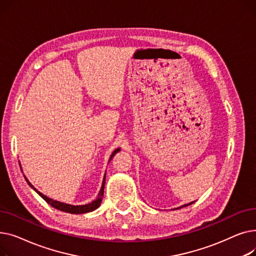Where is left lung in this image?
I'll list each match as a JSON object with an SVG mask.
<instances>
[{
    "mask_svg": "<svg viewBox=\"0 0 256 256\" xmlns=\"http://www.w3.org/2000/svg\"><path fill=\"white\" fill-rule=\"evenodd\" d=\"M195 201H192V202H190V204H184V206H180V208H174V210H178V208H184V206H191L192 204H194Z\"/></svg>",
    "mask_w": 256,
    "mask_h": 256,
    "instance_id": "8db88e82",
    "label": "left lung"
}]
</instances>
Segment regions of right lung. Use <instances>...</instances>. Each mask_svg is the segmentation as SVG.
Masks as SVG:
<instances>
[{
	"label": "right lung",
	"mask_w": 256,
	"mask_h": 256,
	"mask_svg": "<svg viewBox=\"0 0 256 256\" xmlns=\"http://www.w3.org/2000/svg\"><path fill=\"white\" fill-rule=\"evenodd\" d=\"M120 152V148H116L113 154H111L110 156V160L109 162L112 160V158L118 152ZM24 180H26V182H28V184L32 188V189L37 192V194L39 196H42L46 202L52 206V208H55L59 210H62V212H70V214H85V212H93L94 210H96L100 208V204H102V196H104V182H106V173H104V180H102V188H100V191L98 193V196L96 199H94L92 202L90 204H83V206H72V204H64V202H60V201H57V200H54L46 195H44L42 193H40L39 191H37V189H35V186L29 182V180L26 178L24 176Z\"/></svg>",
	"instance_id": "add662e5"
}]
</instances>
